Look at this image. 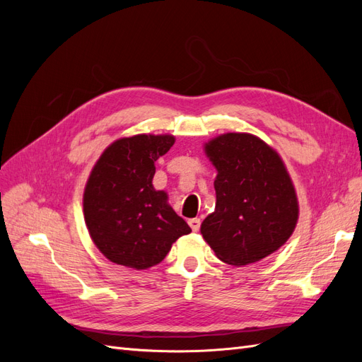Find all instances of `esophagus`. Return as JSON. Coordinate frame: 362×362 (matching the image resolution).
<instances>
[{"instance_id": "esophagus-1", "label": "esophagus", "mask_w": 362, "mask_h": 362, "mask_svg": "<svg viewBox=\"0 0 362 362\" xmlns=\"http://www.w3.org/2000/svg\"><path fill=\"white\" fill-rule=\"evenodd\" d=\"M189 225H190V228H192V231H194V233L199 231V228H201V218H198V217L190 218Z\"/></svg>"}]
</instances>
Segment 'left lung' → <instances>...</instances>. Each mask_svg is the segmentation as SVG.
<instances>
[{"mask_svg":"<svg viewBox=\"0 0 362 362\" xmlns=\"http://www.w3.org/2000/svg\"><path fill=\"white\" fill-rule=\"evenodd\" d=\"M217 169L216 208L201 225L205 242L226 264L246 266L273 254L294 231L299 205L279 156L246 133L205 146Z\"/></svg>","mask_w":362,"mask_h":362,"instance_id":"left-lung-1","label":"left lung"}]
</instances>
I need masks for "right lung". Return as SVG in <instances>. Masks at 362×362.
<instances>
[{
    "label": "right lung",
    "mask_w": 362,
    "mask_h": 362,
    "mask_svg": "<svg viewBox=\"0 0 362 362\" xmlns=\"http://www.w3.org/2000/svg\"><path fill=\"white\" fill-rule=\"evenodd\" d=\"M172 136L116 140L98 160L84 192V218L96 247L116 264L144 270L158 264L192 229L152 187L156 161Z\"/></svg>",
    "instance_id": "add662e5"
}]
</instances>
